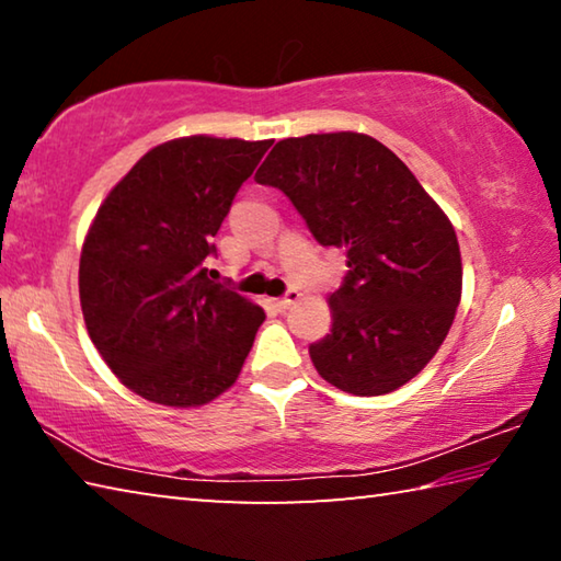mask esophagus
I'll use <instances>...</instances> for the list:
<instances>
[{"label": "esophagus", "instance_id": "obj_1", "mask_svg": "<svg viewBox=\"0 0 561 561\" xmlns=\"http://www.w3.org/2000/svg\"><path fill=\"white\" fill-rule=\"evenodd\" d=\"M299 297H301V294H299L297 289H289L287 294H284V297H282V299H277V307H279V309H289V307H291V304H294V301H297Z\"/></svg>", "mask_w": 561, "mask_h": 561}]
</instances>
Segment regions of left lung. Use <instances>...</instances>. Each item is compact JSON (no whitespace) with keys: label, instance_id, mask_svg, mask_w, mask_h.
Instances as JSON below:
<instances>
[{"label":"left lung","instance_id":"1","mask_svg":"<svg viewBox=\"0 0 561 561\" xmlns=\"http://www.w3.org/2000/svg\"><path fill=\"white\" fill-rule=\"evenodd\" d=\"M254 180L279 187L348 274L329 297L331 331L309 346L331 386L383 396L438 354L462 294L455 227L393 150L366 133L284 138Z\"/></svg>","mask_w":561,"mask_h":561}]
</instances>
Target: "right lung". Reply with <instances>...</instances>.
I'll use <instances>...</instances> for the list:
<instances>
[{"label": "right lung", "mask_w": 561, "mask_h": 561, "mask_svg": "<svg viewBox=\"0 0 561 561\" xmlns=\"http://www.w3.org/2000/svg\"><path fill=\"white\" fill-rule=\"evenodd\" d=\"M272 140L187 136L150 148L101 203L79 264L89 336L146 401L195 408L230 388L264 309L203 262Z\"/></svg>", "instance_id": "add662e5"}]
</instances>
